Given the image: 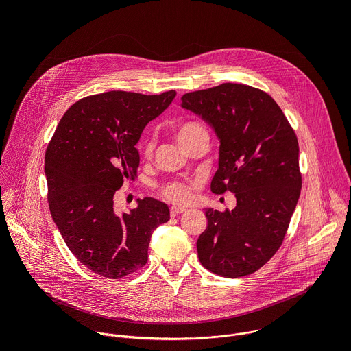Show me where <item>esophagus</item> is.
Segmentation results:
<instances>
[{
    "instance_id": "obj_1",
    "label": "esophagus",
    "mask_w": 351,
    "mask_h": 351,
    "mask_svg": "<svg viewBox=\"0 0 351 351\" xmlns=\"http://www.w3.org/2000/svg\"><path fill=\"white\" fill-rule=\"evenodd\" d=\"M183 213H186V208H183V207H172L171 208V215L172 217H176V215L183 214Z\"/></svg>"
}]
</instances>
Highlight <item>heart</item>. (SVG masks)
Listing matches in <instances>:
<instances>
[{
  "label": "heart",
  "mask_w": 351,
  "mask_h": 351,
  "mask_svg": "<svg viewBox=\"0 0 351 351\" xmlns=\"http://www.w3.org/2000/svg\"><path fill=\"white\" fill-rule=\"evenodd\" d=\"M199 129H204L199 123L195 122H187L183 123L178 130H176V137L179 140V143L184 141L190 134H193L194 132L199 130ZM145 152L149 153L152 152V143H147L145 147ZM161 191L164 194L165 198H168L169 202L176 203V204H184L190 199V186L184 182H169L167 184H164L161 187Z\"/></svg>",
  "instance_id": "b5f03b06"
}]
</instances>
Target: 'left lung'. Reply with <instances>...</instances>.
Returning a JSON list of instances; mask_svg holds the SVG:
<instances>
[{"label":"left lung","mask_w":351,"mask_h":351,"mask_svg":"<svg viewBox=\"0 0 351 351\" xmlns=\"http://www.w3.org/2000/svg\"><path fill=\"white\" fill-rule=\"evenodd\" d=\"M182 108L210 125L219 140L211 191L236 197L232 211L206 208L198 260L225 278L253 274L278 252L302 190L294 130L269 94L245 84L187 93Z\"/></svg>","instance_id":"left-lung-1"}]
</instances>
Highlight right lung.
Returning <instances> with one entry per match:
<instances>
[{"mask_svg": "<svg viewBox=\"0 0 351 351\" xmlns=\"http://www.w3.org/2000/svg\"><path fill=\"white\" fill-rule=\"evenodd\" d=\"M175 95V90L158 95L108 91L82 98L47 147L49 213L72 254L94 274L118 279L141 268L153 232L169 221L168 206L153 197L118 215L114 195L125 179L136 176V144L144 128Z\"/></svg>", "mask_w": 351, "mask_h": 351, "instance_id": "add662e5", "label": "right lung"}]
</instances>
